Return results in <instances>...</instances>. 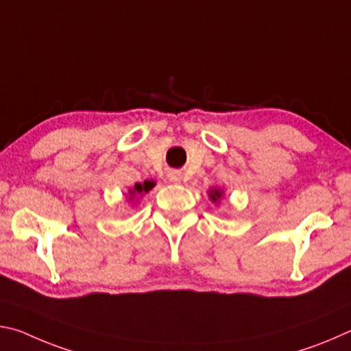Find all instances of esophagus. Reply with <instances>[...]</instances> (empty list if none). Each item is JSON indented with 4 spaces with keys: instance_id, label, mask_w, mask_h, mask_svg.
<instances>
[{
    "instance_id": "esophagus-1",
    "label": "esophagus",
    "mask_w": 351,
    "mask_h": 351,
    "mask_svg": "<svg viewBox=\"0 0 351 351\" xmlns=\"http://www.w3.org/2000/svg\"><path fill=\"white\" fill-rule=\"evenodd\" d=\"M169 178H170L171 182H180L181 181V171H178V170L171 171V173L169 175Z\"/></svg>"
}]
</instances>
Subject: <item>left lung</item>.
<instances>
[{"label": "left lung", "instance_id": "left-lung-1", "mask_svg": "<svg viewBox=\"0 0 351 351\" xmlns=\"http://www.w3.org/2000/svg\"><path fill=\"white\" fill-rule=\"evenodd\" d=\"M209 198L212 199V203H219V199L223 198V190L210 189L209 190Z\"/></svg>", "mask_w": 351, "mask_h": 351}]
</instances>
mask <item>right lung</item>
I'll use <instances>...</instances> for the list:
<instances>
[{
    "instance_id": "add662e5",
    "label": "right lung",
    "mask_w": 351,
    "mask_h": 351,
    "mask_svg": "<svg viewBox=\"0 0 351 351\" xmlns=\"http://www.w3.org/2000/svg\"><path fill=\"white\" fill-rule=\"evenodd\" d=\"M154 187V181H144V182H138L134 184V187L128 190V199L132 201L134 198H139L142 195L150 192V190Z\"/></svg>"
}]
</instances>
